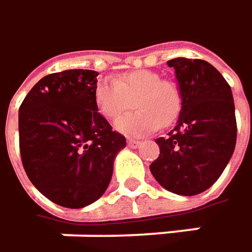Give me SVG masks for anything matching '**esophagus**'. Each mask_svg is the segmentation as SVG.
Instances as JSON below:
<instances>
[{"mask_svg":"<svg viewBox=\"0 0 252 252\" xmlns=\"http://www.w3.org/2000/svg\"><path fill=\"white\" fill-rule=\"evenodd\" d=\"M126 143H128V147H131V149H137V147L141 144V141H138V140H132V138H129Z\"/></svg>","mask_w":252,"mask_h":252,"instance_id":"esophagus-1","label":"esophagus"}]
</instances>
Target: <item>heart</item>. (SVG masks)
<instances>
[{"label": "heart", "mask_w": 252, "mask_h": 252, "mask_svg": "<svg viewBox=\"0 0 252 252\" xmlns=\"http://www.w3.org/2000/svg\"><path fill=\"white\" fill-rule=\"evenodd\" d=\"M134 100L140 111L115 123L117 131L128 137H143L161 126H173L183 108L179 85L147 69L126 72L117 80L105 78L95 86V103L109 121L130 109Z\"/></svg>", "instance_id": "1"}]
</instances>
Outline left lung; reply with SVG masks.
<instances>
[{"label":"left lung","mask_w":252,"mask_h":252,"mask_svg":"<svg viewBox=\"0 0 252 252\" xmlns=\"http://www.w3.org/2000/svg\"><path fill=\"white\" fill-rule=\"evenodd\" d=\"M183 95L177 124L156 143L160 156L150 164L169 192L193 196L209 189L225 170L237 143L232 91L217 69L200 59L167 62Z\"/></svg>","instance_id":"8db88e82"}]
</instances>
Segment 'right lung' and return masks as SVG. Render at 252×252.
<instances>
[{
	"mask_svg": "<svg viewBox=\"0 0 252 252\" xmlns=\"http://www.w3.org/2000/svg\"><path fill=\"white\" fill-rule=\"evenodd\" d=\"M99 73L70 69L38 80L20 106L24 170L35 189L60 206L79 209L106 190L126 137L98 112Z\"/></svg>",
	"mask_w": 252,
	"mask_h": 252,
	"instance_id": "right-lung-1",
	"label": "right lung"
}]
</instances>
